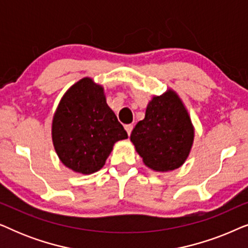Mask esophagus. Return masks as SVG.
<instances>
[{
  "label": "esophagus",
  "instance_id": "34e87169",
  "mask_svg": "<svg viewBox=\"0 0 248 248\" xmlns=\"http://www.w3.org/2000/svg\"><path fill=\"white\" fill-rule=\"evenodd\" d=\"M125 130H126L127 134L130 135V134H131V132H132V130H133V125H132V124H127V125H125Z\"/></svg>",
  "mask_w": 248,
  "mask_h": 248
}]
</instances>
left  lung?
I'll list each match as a JSON object with an SVG mask.
<instances>
[{
  "label": "left lung",
  "instance_id": "8db88e82",
  "mask_svg": "<svg viewBox=\"0 0 248 248\" xmlns=\"http://www.w3.org/2000/svg\"><path fill=\"white\" fill-rule=\"evenodd\" d=\"M130 139L147 167L170 171L181 167L189 155L194 126L181 98L168 89L149 101L144 118L135 125Z\"/></svg>",
  "mask_w": 248,
  "mask_h": 248
}]
</instances>
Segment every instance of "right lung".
<instances>
[{"label":"right lung","instance_id":"right-lung-1","mask_svg":"<svg viewBox=\"0 0 248 248\" xmlns=\"http://www.w3.org/2000/svg\"><path fill=\"white\" fill-rule=\"evenodd\" d=\"M127 139L123 125L106 103L104 88L83 78L69 88L52 122V140L64 166L79 174L104 167L117 141Z\"/></svg>","mask_w":248,"mask_h":248}]
</instances>
